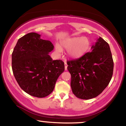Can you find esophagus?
Listing matches in <instances>:
<instances>
[{"label":"esophagus","instance_id":"esophagus-1","mask_svg":"<svg viewBox=\"0 0 126 126\" xmlns=\"http://www.w3.org/2000/svg\"><path fill=\"white\" fill-rule=\"evenodd\" d=\"M67 67H68L67 63H66V62H65V71L67 70Z\"/></svg>","mask_w":126,"mask_h":126}]
</instances>
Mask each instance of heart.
<instances>
[{"label":"heart","instance_id":"b5f03b06","mask_svg":"<svg viewBox=\"0 0 126 126\" xmlns=\"http://www.w3.org/2000/svg\"><path fill=\"white\" fill-rule=\"evenodd\" d=\"M59 44L55 46L57 53L63 51L62 47L67 49L68 57L73 59H78L83 57L89 51L91 41L86 37H73L62 40Z\"/></svg>","mask_w":126,"mask_h":126}]
</instances>
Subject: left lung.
I'll list each match as a JSON object with an SVG mask.
<instances>
[{"mask_svg": "<svg viewBox=\"0 0 126 126\" xmlns=\"http://www.w3.org/2000/svg\"><path fill=\"white\" fill-rule=\"evenodd\" d=\"M91 52L67 62L72 92L82 99H92L108 86L113 75V60L109 45L100 37Z\"/></svg>", "mask_w": 126, "mask_h": 126, "instance_id": "obj_1", "label": "left lung"}]
</instances>
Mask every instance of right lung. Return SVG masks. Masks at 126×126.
Wrapping results in <instances>:
<instances>
[{"instance_id":"right-lung-1","label":"right lung","mask_w":126,"mask_h":126,"mask_svg":"<svg viewBox=\"0 0 126 126\" xmlns=\"http://www.w3.org/2000/svg\"><path fill=\"white\" fill-rule=\"evenodd\" d=\"M54 49L49 40L30 32L19 38L12 55V70L20 88L31 96L44 97L53 91L58 77L65 70L61 60H52Z\"/></svg>"}]
</instances>
